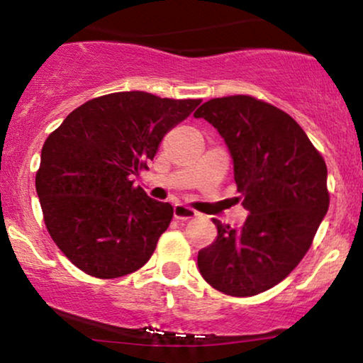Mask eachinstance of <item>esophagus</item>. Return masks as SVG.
Returning <instances> with one entry per match:
<instances>
[{
  "label": "esophagus",
  "mask_w": 363,
  "mask_h": 363,
  "mask_svg": "<svg viewBox=\"0 0 363 363\" xmlns=\"http://www.w3.org/2000/svg\"><path fill=\"white\" fill-rule=\"evenodd\" d=\"M173 216H174V218H178V220H190V218H195L196 216H199V212L194 208L186 207V205L177 203L173 207Z\"/></svg>",
  "instance_id": "esophagus-1"
}]
</instances>
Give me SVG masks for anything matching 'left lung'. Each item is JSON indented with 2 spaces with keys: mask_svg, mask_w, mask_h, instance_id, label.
Listing matches in <instances>:
<instances>
[{
  "mask_svg": "<svg viewBox=\"0 0 363 363\" xmlns=\"http://www.w3.org/2000/svg\"><path fill=\"white\" fill-rule=\"evenodd\" d=\"M194 116L225 141L249 212L239 230L213 218L217 239L199 252L200 274L230 296H254L310 249L330 205L325 160L289 114L250 96L210 99Z\"/></svg>",
  "mask_w": 363,
  "mask_h": 363,
  "instance_id": "1",
  "label": "left lung"
}]
</instances>
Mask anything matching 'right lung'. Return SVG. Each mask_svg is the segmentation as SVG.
I'll return each mask as SVG.
<instances>
[{
  "mask_svg": "<svg viewBox=\"0 0 363 363\" xmlns=\"http://www.w3.org/2000/svg\"><path fill=\"white\" fill-rule=\"evenodd\" d=\"M199 104L107 94L74 109L47 138L35 186L48 234L80 271L114 279L150 261L173 207L150 199L133 177Z\"/></svg>",
  "mask_w": 363,
  "mask_h": 363,
  "instance_id": "right-lung-1",
  "label": "right lung"
}]
</instances>
